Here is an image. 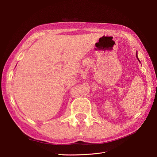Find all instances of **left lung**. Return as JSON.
Returning <instances> with one entry per match:
<instances>
[{
  "label": "left lung",
  "mask_w": 157,
  "mask_h": 157,
  "mask_svg": "<svg viewBox=\"0 0 157 157\" xmlns=\"http://www.w3.org/2000/svg\"><path fill=\"white\" fill-rule=\"evenodd\" d=\"M137 52H136V57H137V59H138V60H139L138 58H137ZM139 61H140V60H139Z\"/></svg>",
  "instance_id": "8db88e82"
}]
</instances>
